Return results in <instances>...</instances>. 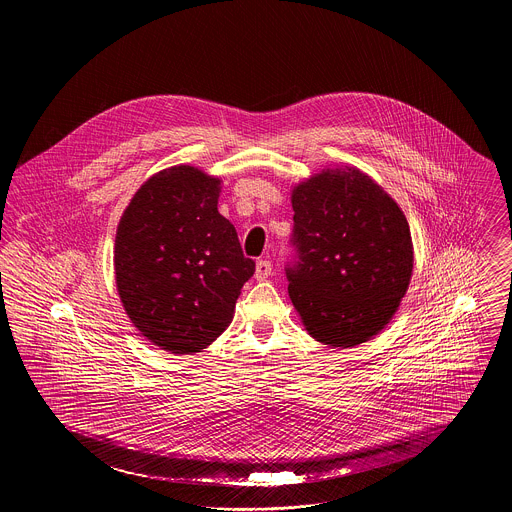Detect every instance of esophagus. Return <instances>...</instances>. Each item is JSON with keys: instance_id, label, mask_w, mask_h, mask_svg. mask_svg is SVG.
<instances>
[{"instance_id": "1", "label": "esophagus", "mask_w": 512, "mask_h": 512, "mask_svg": "<svg viewBox=\"0 0 512 512\" xmlns=\"http://www.w3.org/2000/svg\"><path fill=\"white\" fill-rule=\"evenodd\" d=\"M270 274H272V262H270V260H260V262L256 264V274H254L256 280L262 282V280H266Z\"/></svg>"}]
</instances>
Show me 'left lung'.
I'll use <instances>...</instances> for the list:
<instances>
[{
    "instance_id": "8db88e82",
    "label": "left lung",
    "mask_w": 512,
    "mask_h": 512,
    "mask_svg": "<svg viewBox=\"0 0 512 512\" xmlns=\"http://www.w3.org/2000/svg\"><path fill=\"white\" fill-rule=\"evenodd\" d=\"M288 292L305 331L333 349L376 337L394 317L414 270L410 224L398 203L357 167L313 173L292 189Z\"/></svg>"
}]
</instances>
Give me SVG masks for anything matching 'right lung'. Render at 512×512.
Instances as JSON below:
<instances>
[{"label":"right lung","mask_w":512,"mask_h":512,"mask_svg":"<svg viewBox=\"0 0 512 512\" xmlns=\"http://www.w3.org/2000/svg\"><path fill=\"white\" fill-rule=\"evenodd\" d=\"M219 197V177L173 165L147 179L118 222L120 301L147 341L171 355L201 353L219 337L256 268Z\"/></svg>","instance_id":"right-lung-1"}]
</instances>
